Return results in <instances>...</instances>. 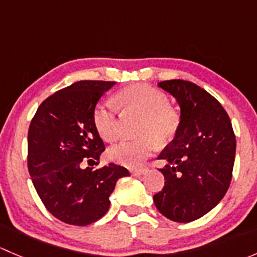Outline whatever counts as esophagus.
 Instances as JSON below:
<instances>
[{
	"mask_svg": "<svg viewBox=\"0 0 257 257\" xmlns=\"http://www.w3.org/2000/svg\"><path fill=\"white\" fill-rule=\"evenodd\" d=\"M148 172L147 168H138V169H133L131 170V173L133 175H136V177H141V175H144L145 173Z\"/></svg>",
	"mask_w": 257,
	"mask_h": 257,
	"instance_id": "obj_1",
	"label": "esophagus"
}]
</instances>
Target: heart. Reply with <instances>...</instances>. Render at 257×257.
Wrapping results in <instances>:
<instances>
[{
  "label": "heart",
  "instance_id": "obj_1",
  "mask_svg": "<svg viewBox=\"0 0 257 257\" xmlns=\"http://www.w3.org/2000/svg\"><path fill=\"white\" fill-rule=\"evenodd\" d=\"M115 104L125 112L142 114L138 125L141 138L123 141L108 150L110 160L126 167L142 164L152 154L157 142L167 144L177 136L180 126V113L169 104V98L162 90L148 84H134L119 90ZM110 100L97 104L93 121L97 132L104 141H114L119 134L116 107Z\"/></svg>",
  "mask_w": 257,
  "mask_h": 257
}]
</instances>
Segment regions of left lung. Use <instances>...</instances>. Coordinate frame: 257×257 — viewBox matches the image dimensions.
Wrapping results in <instances>:
<instances>
[{
    "mask_svg": "<svg viewBox=\"0 0 257 257\" xmlns=\"http://www.w3.org/2000/svg\"><path fill=\"white\" fill-rule=\"evenodd\" d=\"M180 107V126L158 159L165 179L153 196L160 214L177 222H190L208 214L229 189L236 139L222 105L205 89L188 80L158 83Z\"/></svg>",
    "mask_w": 257,
    "mask_h": 257,
    "instance_id": "1",
    "label": "left lung"
}]
</instances>
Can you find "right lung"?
Masks as SVG:
<instances>
[{"mask_svg":"<svg viewBox=\"0 0 257 257\" xmlns=\"http://www.w3.org/2000/svg\"><path fill=\"white\" fill-rule=\"evenodd\" d=\"M114 84L73 83L43 100L30 124L28 172L48 211L66 224L85 226L104 216L118 179L131 175L113 163L84 168L98 162L105 149L93 112Z\"/></svg>","mask_w":257,"mask_h":257,"instance_id":"right-lung-1","label":"right lung"}]
</instances>
